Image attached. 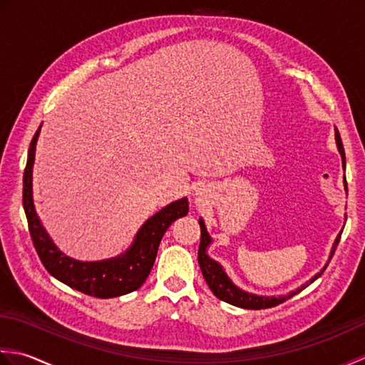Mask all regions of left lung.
Listing matches in <instances>:
<instances>
[{
  "label": "left lung",
  "mask_w": 365,
  "mask_h": 365,
  "mask_svg": "<svg viewBox=\"0 0 365 365\" xmlns=\"http://www.w3.org/2000/svg\"><path fill=\"white\" fill-rule=\"evenodd\" d=\"M336 143H337V148H339V153L341 155V162H344V165H345V151H344V145H341V138H340V133H339L337 129H336ZM345 190H346V181H345ZM198 224H200V228H202V241H200V247H198L200 269H202V274H203V277L206 280V284H207V287L211 288V292L214 293V296H217L219 299L225 301L228 304H232V306L242 307V309H250V310L276 307V306H279V304L289 299V297H293L294 294L302 292V289L309 287L312 282H315L319 276H322L323 271L326 269V266H324L322 272L315 274V276L312 277L307 282V284H304L302 287L296 288L294 292H289L285 296H258V294H254V293H247V292H244V289H241L240 287H236L232 282V279L227 276V272H225L224 267H222V264H219L217 262H215V259H212L210 255H207V247H210V244L212 242V240H211L210 233L206 232L203 219H200ZM340 236H341V233H339L337 240L334 241L329 258H332L334 252H336V249H337Z\"/></svg>",
  "instance_id": "left-lung-1"
}]
</instances>
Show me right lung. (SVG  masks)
Segmentation results:
<instances>
[{"instance_id":"obj_1","label":"right lung","mask_w":365,"mask_h":365,"mask_svg":"<svg viewBox=\"0 0 365 365\" xmlns=\"http://www.w3.org/2000/svg\"><path fill=\"white\" fill-rule=\"evenodd\" d=\"M41 128L37 129L28 151V160L24 173V210L26 214L29 235L34 249L46 269L68 287L94 297H116L135 292L153 269L159 244L167 228L176 219L189 212L187 198L176 200L148 219L124 254L102 262H78L59 250L42 227L33 202V165L36 143Z\"/></svg>"}]
</instances>
